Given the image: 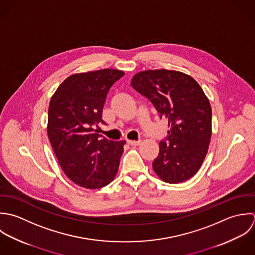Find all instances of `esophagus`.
<instances>
[{
  "label": "esophagus",
  "instance_id": "obj_1",
  "mask_svg": "<svg viewBox=\"0 0 255 255\" xmlns=\"http://www.w3.org/2000/svg\"><path fill=\"white\" fill-rule=\"evenodd\" d=\"M127 143L130 145V146H134V147H136V146H138L141 142L140 141H133V140H127Z\"/></svg>",
  "mask_w": 255,
  "mask_h": 255
}]
</instances>
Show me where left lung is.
Wrapping results in <instances>:
<instances>
[{
  "mask_svg": "<svg viewBox=\"0 0 255 255\" xmlns=\"http://www.w3.org/2000/svg\"><path fill=\"white\" fill-rule=\"evenodd\" d=\"M131 85L168 122L154 172L167 183L189 179L203 162L212 134V109L203 90L190 76L164 69L138 73Z\"/></svg>",
  "mask_w": 255,
  "mask_h": 255,
  "instance_id": "left-lung-1",
  "label": "left lung"
}]
</instances>
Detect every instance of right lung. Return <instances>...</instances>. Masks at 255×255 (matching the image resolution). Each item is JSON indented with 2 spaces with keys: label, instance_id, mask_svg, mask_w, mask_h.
I'll list each match as a JSON object with an SVG mask.
<instances>
[{
  "label": "right lung",
  "instance_id": "add662e5",
  "mask_svg": "<svg viewBox=\"0 0 255 255\" xmlns=\"http://www.w3.org/2000/svg\"><path fill=\"white\" fill-rule=\"evenodd\" d=\"M123 76L114 69L72 75L50 101L47 133L53 151L65 174L82 187L102 188L118 171L126 141L108 140L94 128L105 124L107 94Z\"/></svg>",
  "mask_w": 255,
  "mask_h": 255
}]
</instances>
